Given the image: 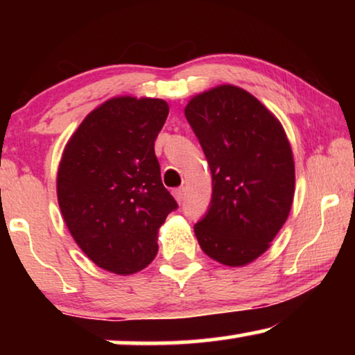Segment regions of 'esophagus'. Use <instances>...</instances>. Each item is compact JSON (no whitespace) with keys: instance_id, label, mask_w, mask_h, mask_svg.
<instances>
[{"instance_id":"esophagus-1","label":"esophagus","mask_w":355,"mask_h":355,"mask_svg":"<svg viewBox=\"0 0 355 355\" xmlns=\"http://www.w3.org/2000/svg\"><path fill=\"white\" fill-rule=\"evenodd\" d=\"M173 196H174V198H176V200H178L179 203H182V202H184V197H186V191H184V187L174 189Z\"/></svg>"}]
</instances>
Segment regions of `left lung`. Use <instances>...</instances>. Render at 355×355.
Instances as JSON below:
<instances>
[{
  "instance_id": "1",
  "label": "left lung",
  "mask_w": 355,
  "mask_h": 355,
  "mask_svg": "<svg viewBox=\"0 0 355 355\" xmlns=\"http://www.w3.org/2000/svg\"><path fill=\"white\" fill-rule=\"evenodd\" d=\"M211 171V202L193 226L202 250L227 266L270 247L294 198L293 150L279 121L249 92L220 85L184 110Z\"/></svg>"
}]
</instances>
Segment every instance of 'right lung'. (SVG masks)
<instances>
[{"label": "right lung", "mask_w": 355, "mask_h": 355, "mask_svg": "<svg viewBox=\"0 0 355 355\" xmlns=\"http://www.w3.org/2000/svg\"><path fill=\"white\" fill-rule=\"evenodd\" d=\"M168 113L159 98H111L82 121L62 153V218L82 252L111 273L145 268L158 252L159 226L178 208L155 155Z\"/></svg>", "instance_id": "add662e5"}]
</instances>
